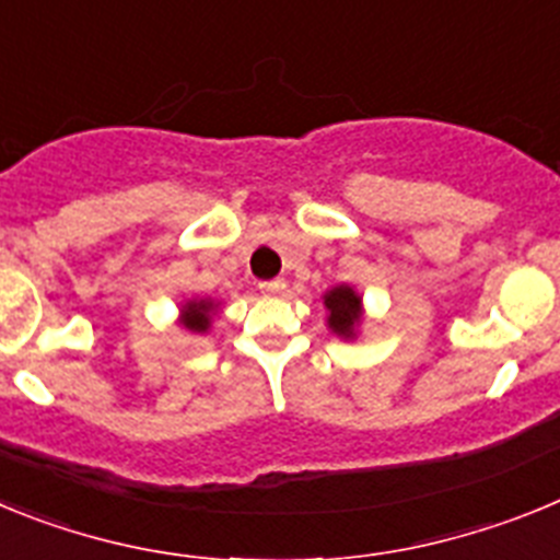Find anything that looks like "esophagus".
Instances as JSON below:
<instances>
[{"label": "esophagus", "mask_w": 560, "mask_h": 560, "mask_svg": "<svg viewBox=\"0 0 560 560\" xmlns=\"http://www.w3.org/2000/svg\"><path fill=\"white\" fill-rule=\"evenodd\" d=\"M257 289L264 291V294H283L285 280H283V277H275V280H264V283H257Z\"/></svg>", "instance_id": "34e87169"}]
</instances>
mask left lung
<instances>
[{
	"label": "left lung",
	"mask_w": 560,
	"mask_h": 560,
	"mask_svg": "<svg viewBox=\"0 0 560 560\" xmlns=\"http://www.w3.org/2000/svg\"><path fill=\"white\" fill-rule=\"evenodd\" d=\"M359 296L353 294V289L348 285H339L334 289L330 294H325V305H328L330 316H328V325L341 336H350L359 325Z\"/></svg>",
	"instance_id": "obj_1"
}]
</instances>
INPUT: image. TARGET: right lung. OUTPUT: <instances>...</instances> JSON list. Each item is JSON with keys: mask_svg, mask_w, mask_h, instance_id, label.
I'll return each instance as SVG.
<instances>
[{"mask_svg": "<svg viewBox=\"0 0 560 560\" xmlns=\"http://www.w3.org/2000/svg\"><path fill=\"white\" fill-rule=\"evenodd\" d=\"M212 303H187L185 305V328L190 330H207L210 328Z\"/></svg>", "mask_w": 560, "mask_h": 560, "instance_id": "1", "label": "right lung"}]
</instances>
